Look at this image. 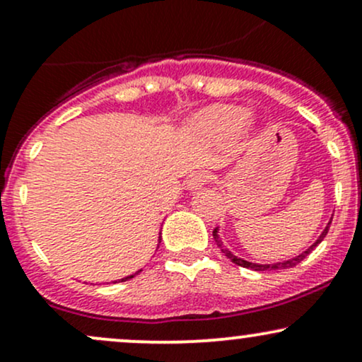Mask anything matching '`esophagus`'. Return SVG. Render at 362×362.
I'll list each match as a JSON object with an SVG mask.
<instances>
[{
  "label": "esophagus",
  "mask_w": 362,
  "mask_h": 362,
  "mask_svg": "<svg viewBox=\"0 0 362 362\" xmlns=\"http://www.w3.org/2000/svg\"><path fill=\"white\" fill-rule=\"evenodd\" d=\"M211 173L206 172V170H202V172H197L194 173V175H190L189 182H187V187H189L190 190H195V189H201L202 185H206L207 182L211 180Z\"/></svg>",
  "instance_id": "34e87169"
}]
</instances>
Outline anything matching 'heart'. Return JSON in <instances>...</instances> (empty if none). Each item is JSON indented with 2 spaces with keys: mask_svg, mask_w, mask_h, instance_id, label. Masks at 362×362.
I'll list each match as a JSON object with an SVG mask.
<instances>
[{
  "mask_svg": "<svg viewBox=\"0 0 362 362\" xmlns=\"http://www.w3.org/2000/svg\"><path fill=\"white\" fill-rule=\"evenodd\" d=\"M248 120V114L238 107H214L194 120V129L207 138H224L238 132Z\"/></svg>",
  "mask_w": 362,
  "mask_h": 362,
  "instance_id": "b5f03b06",
  "label": "heart"
}]
</instances>
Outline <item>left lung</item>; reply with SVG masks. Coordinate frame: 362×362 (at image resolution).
<instances>
[{
    "mask_svg": "<svg viewBox=\"0 0 362 362\" xmlns=\"http://www.w3.org/2000/svg\"><path fill=\"white\" fill-rule=\"evenodd\" d=\"M330 223H332V221H328V224H327L325 230L322 231V235L318 236L317 242H315L313 245H311V247L308 248V250L303 252L301 255L294 257V259H289V260H284V262H277V264H265V265H264V264H252V262H247V260H243V259H238V257L233 255V253L228 252L226 248H221V250H223L224 255L228 257V259H230L231 262H233V264H236V265H242V267H247V269H252V271H279V269H289V267H294V265L300 264V262H301L303 259H305V257L308 255V253H311V250H313V248L317 247L318 243H322V240L325 238V235L328 233V228H330ZM213 236H214L216 242L219 243V247H221V242H219V236H218V230H214V231H213Z\"/></svg>",
    "mask_w": 362,
    "mask_h": 362,
    "instance_id": "left-lung-1",
    "label": "left lung"
}]
</instances>
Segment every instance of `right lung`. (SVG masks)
I'll use <instances>...</instances> for the list:
<instances>
[{"instance_id": "1", "label": "right lung", "mask_w": 362, "mask_h": 362, "mask_svg": "<svg viewBox=\"0 0 362 362\" xmlns=\"http://www.w3.org/2000/svg\"><path fill=\"white\" fill-rule=\"evenodd\" d=\"M136 274H138V272H136ZM131 277H134V276H127V277H124V279H120V281H127V279H131Z\"/></svg>"}]
</instances>
